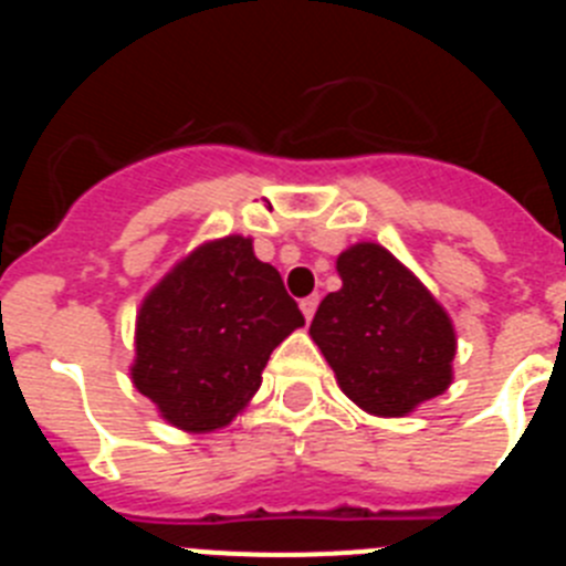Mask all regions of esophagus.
<instances>
[{
	"instance_id": "obj_1",
	"label": "esophagus",
	"mask_w": 566,
	"mask_h": 566,
	"mask_svg": "<svg viewBox=\"0 0 566 566\" xmlns=\"http://www.w3.org/2000/svg\"><path fill=\"white\" fill-rule=\"evenodd\" d=\"M317 303H319L317 294H312V297H303V300H300V312H303V317L312 319L314 312H317Z\"/></svg>"
}]
</instances>
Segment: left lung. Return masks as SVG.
Listing matches in <instances>:
<instances>
[{
	"instance_id": "1",
	"label": "left lung",
	"mask_w": 566,
	"mask_h": 566,
	"mask_svg": "<svg viewBox=\"0 0 566 566\" xmlns=\"http://www.w3.org/2000/svg\"><path fill=\"white\" fill-rule=\"evenodd\" d=\"M337 272L343 286L308 334L345 397L374 417H408L448 391L457 328L422 280L371 240L339 252Z\"/></svg>"
}]
</instances>
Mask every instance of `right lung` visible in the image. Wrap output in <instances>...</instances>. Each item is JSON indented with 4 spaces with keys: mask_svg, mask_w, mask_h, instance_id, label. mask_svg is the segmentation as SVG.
<instances>
[{
    "mask_svg": "<svg viewBox=\"0 0 566 566\" xmlns=\"http://www.w3.org/2000/svg\"><path fill=\"white\" fill-rule=\"evenodd\" d=\"M306 326L252 238L195 247L142 300L129 379L164 422L184 433L221 431L263 382L269 357Z\"/></svg>",
    "mask_w": 566,
    "mask_h": 566,
    "instance_id": "obj_1",
    "label": "right lung"
}]
</instances>
